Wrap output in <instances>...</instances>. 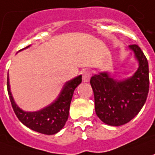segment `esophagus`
<instances>
[{"instance_id":"1","label":"esophagus","mask_w":155,"mask_h":155,"mask_svg":"<svg viewBox=\"0 0 155 155\" xmlns=\"http://www.w3.org/2000/svg\"><path fill=\"white\" fill-rule=\"evenodd\" d=\"M91 71H84L83 72V81L84 82H89L90 81V78H91Z\"/></svg>"}]
</instances>
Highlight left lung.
I'll use <instances>...</instances> for the list:
<instances>
[{"mask_svg":"<svg viewBox=\"0 0 155 155\" xmlns=\"http://www.w3.org/2000/svg\"><path fill=\"white\" fill-rule=\"evenodd\" d=\"M128 48L139 64L133 76L119 80L104 71L91 78L96 114L102 122L110 126L117 127L130 122L140 112L148 94L147 59L138 45H131Z\"/></svg>","mask_w":155,"mask_h":155,"instance_id":"8db88e82","label":"left lung"}]
</instances>
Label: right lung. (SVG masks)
I'll return each mask as SVG.
<instances>
[{"mask_svg": "<svg viewBox=\"0 0 155 155\" xmlns=\"http://www.w3.org/2000/svg\"><path fill=\"white\" fill-rule=\"evenodd\" d=\"M30 45L27 46L28 48ZM24 48V49H26ZM82 82L79 75L64 84L58 97L55 101L38 111H25L15 104L10 91L9 78L8 77V92L15 115L27 128L44 134H55L64 126L69 116L70 104L75 89Z\"/></svg>", "mask_w": 155, "mask_h": 155, "instance_id": "obj_1", "label": "right lung"}]
</instances>
